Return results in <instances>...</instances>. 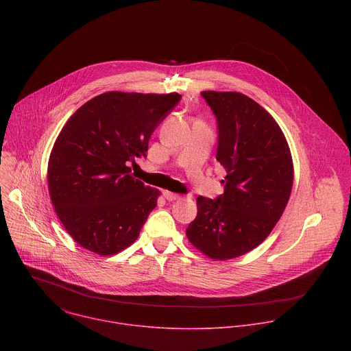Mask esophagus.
<instances>
[{
  "label": "esophagus",
  "instance_id": "1",
  "mask_svg": "<svg viewBox=\"0 0 351 351\" xmlns=\"http://www.w3.org/2000/svg\"><path fill=\"white\" fill-rule=\"evenodd\" d=\"M164 197L168 199V202H175V199H179V198H180L179 194L172 193V191H168V190L164 191Z\"/></svg>",
  "mask_w": 351,
  "mask_h": 351
}]
</instances>
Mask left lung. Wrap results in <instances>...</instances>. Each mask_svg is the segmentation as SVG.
I'll return each mask as SVG.
<instances>
[{
    "label": "left lung",
    "instance_id": "left-lung-1",
    "mask_svg": "<svg viewBox=\"0 0 351 351\" xmlns=\"http://www.w3.org/2000/svg\"><path fill=\"white\" fill-rule=\"evenodd\" d=\"M218 121L217 161L226 169L223 194L199 195L189 241L218 261L261 244L280 219L293 187L287 140L258 103L237 91H203Z\"/></svg>",
    "mask_w": 351,
    "mask_h": 351
}]
</instances>
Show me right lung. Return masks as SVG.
<instances>
[{
	"instance_id": "1",
	"label": "right lung",
	"mask_w": 351,
	"mask_h": 351,
	"mask_svg": "<svg viewBox=\"0 0 351 351\" xmlns=\"http://www.w3.org/2000/svg\"><path fill=\"white\" fill-rule=\"evenodd\" d=\"M182 98L178 93L107 91L83 104L65 123L48 160V191L71 237L98 256L136 241L158 189L130 175L154 129Z\"/></svg>"
}]
</instances>
